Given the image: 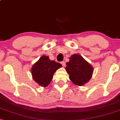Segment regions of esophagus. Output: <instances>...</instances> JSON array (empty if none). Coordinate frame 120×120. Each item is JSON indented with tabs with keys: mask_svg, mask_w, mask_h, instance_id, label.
Returning <instances> with one entry per match:
<instances>
[{
	"mask_svg": "<svg viewBox=\"0 0 120 120\" xmlns=\"http://www.w3.org/2000/svg\"><path fill=\"white\" fill-rule=\"evenodd\" d=\"M61 64H62V65H63V67H65L66 66V63H65V61L61 62Z\"/></svg>",
	"mask_w": 120,
	"mask_h": 120,
	"instance_id": "esophagus-1",
	"label": "esophagus"
}]
</instances>
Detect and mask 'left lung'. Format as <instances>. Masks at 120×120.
<instances>
[{"instance_id": "8db88e82", "label": "left lung", "mask_w": 120, "mask_h": 120, "mask_svg": "<svg viewBox=\"0 0 120 120\" xmlns=\"http://www.w3.org/2000/svg\"><path fill=\"white\" fill-rule=\"evenodd\" d=\"M66 71L69 79L77 86H82L91 78L93 68L81 55L74 54L67 63Z\"/></svg>"}]
</instances>
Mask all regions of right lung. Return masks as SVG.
Returning a JSON list of instances; mask_svg holds the SVG:
<instances>
[{"mask_svg":"<svg viewBox=\"0 0 120 120\" xmlns=\"http://www.w3.org/2000/svg\"><path fill=\"white\" fill-rule=\"evenodd\" d=\"M61 67V64L50 60L48 56L43 55L33 66L31 74L34 80L38 85L46 87L52 81L56 70Z\"/></svg>","mask_w":120,"mask_h":120,"instance_id":"add662e5","label":"right lung"}]
</instances>
